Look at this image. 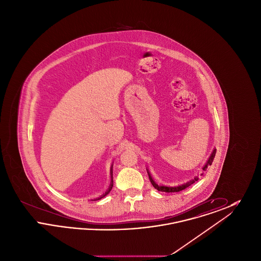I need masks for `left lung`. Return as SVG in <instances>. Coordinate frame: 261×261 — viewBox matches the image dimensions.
Returning <instances> with one entry per match:
<instances>
[{
  "label": "left lung",
  "instance_id": "obj_1",
  "mask_svg": "<svg viewBox=\"0 0 261 261\" xmlns=\"http://www.w3.org/2000/svg\"><path fill=\"white\" fill-rule=\"evenodd\" d=\"M215 153H216V149H213V151H212V153H211V156H210V159H208V161L206 162V164L203 166V168H202V170L203 171H205L206 170V168H207V166H210L212 164V162H213V160H214V156H215ZM148 174H149V181H150V183H151V185L154 187L156 190H159V191H161V192H165V193H174V192H180V191H182V190H185L187 187L190 186L191 184H193V183H195V181H198V177H196L194 180H192V181H190V182H188L186 184H184V185H181V186L178 187H165V186H159L153 180H152V178H151V176H150V174H149V171H148Z\"/></svg>",
  "mask_w": 261,
  "mask_h": 261
}]
</instances>
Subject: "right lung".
Listing matches in <instances>:
<instances>
[{
  "mask_svg": "<svg viewBox=\"0 0 261 261\" xmlns=\"http://www.w3.org/2000/svg\"><path fill=\"white\" fill-rule=\"evenodd\" d=\"M111 174H112V169H111ZM112 186H113V178H112V182H111V185H110V188H109V190H108V192H107V193H106V194H105V195H103V196H101V197H100V198H99V199H101V198H103V197H105V196H107V195H108V194H109V193H110V192H111V190H112Z\"/></svg>",
  "mask_w": 261,
  "mask_h": 261,
  "instance_id": "obj_1",
  "label": "right lung"
}]
</instances>
